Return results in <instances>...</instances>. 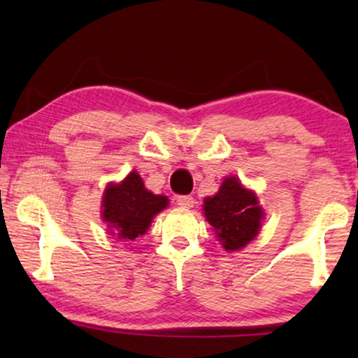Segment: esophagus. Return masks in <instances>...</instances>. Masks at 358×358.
Wrapping results in <instances>:
<instances>
[{
  "label": "esophagus",
  "mask_w": 358,
  "mask_h": 358,
  "mask_svg": "<svg viewBox=\"0 0 358 358\" xmlns=\"http://www.w3.org/2000/svg\"><path fill=\"white\" fill-rule=\"evenodd\" d=\"M194 203H195V200L192 195H179L178 197V205L182 208H192Z\"/></svg>",
  "instance_id": "esophagus-1"
}]
</instances>
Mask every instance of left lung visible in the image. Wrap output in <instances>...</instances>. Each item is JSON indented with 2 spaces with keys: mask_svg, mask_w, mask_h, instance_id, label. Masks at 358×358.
<instances>
[{
  "mask_svg": "<svg viewBox=\"0 0 358 358\" xmlns=\"http://www.w3.org/2000/svg\"><path fill=\"white\" fill-rule=\"evenodd\" d=\"M203 213L228 252L246 248L257 236L266 215L256 192L244 187L234 176L224 178L213 197H205Z\"/></svg>",
  "mask_w": 358,
  "mask_h": 358,
  "instance_id": "8db88e82",
  "label": "left lung"
}]
</instances>
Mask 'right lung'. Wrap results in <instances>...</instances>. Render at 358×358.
I'll list each match as a JSON object with an SVG mask.
<instances>
[{"label":"right lung","mask_w":358,"mask_h":358,"mask_svg":"<svg viewBox=\"0 0 358 358\" xmlns=\"http://www.w3.org/2000/svg\"><path fill=\"white\" fill-rule=\"evenodd\" d=\"M166 195H156L145 187L136 171L119 184H109L102 197V220L110 234L119 239L135 241L146 233L153 218L168 207Z\"/></svg>","instance_id":"obj_1"}]
</instances>
